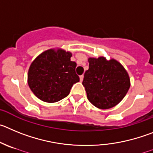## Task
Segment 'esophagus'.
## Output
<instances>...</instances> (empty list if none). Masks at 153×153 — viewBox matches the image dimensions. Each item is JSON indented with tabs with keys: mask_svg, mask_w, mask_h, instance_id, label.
Masks as SVG:
<instances>
[{
	"mask_svg": "<svg viewBox=\"0 0 153 153\" xmlns=\"http://www.w3.org/2000/svg\"><path fill=\"white\" fill-rule=\"evenodd\" d=\"M83 78H84V75H80V81H81V82L83 81Z\"/></svg>",
	"mask_w": 153,
	"mask_h": 153,
	"instance_id": "esophagus-1",
	"label": "esophagus"
}]
</instances>
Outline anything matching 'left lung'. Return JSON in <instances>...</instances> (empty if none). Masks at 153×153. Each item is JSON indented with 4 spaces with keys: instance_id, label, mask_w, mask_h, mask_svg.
<instances>
[{
    "instance_id": "left-lung-1",
    "label": "left lung",
    "mask_w": 153,
    "mask_h": 153,
    "mask_svg": "<svg viewBox=\"0 0 153 153\" xmlns=\"http://www.w3.org/2000/svg\"><path fill=\"white\" fill-rule=\"evenodd\" d=\"M82 85L88 100L100 109H109L119 104L130 86L127 71L119 62L104 57L89 58Z\"/></svg>"
}]
</instances>
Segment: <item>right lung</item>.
Segmentation results:
<instances>
[{
  "label": "right lung",
  "mask_w": 153,
  "mask_h": 153,
  "mask_svg": "<svg viewBox=\"0 0 153 153\" xmlns=\"http://www.w3.org/2000/svg\"><path fill=\"white\" fill-rule=\"evenodd\" d=\"M71 53L61 49H48L30 65L28 85L39 99L47 103L57 102L70 93L79 82L75 73L77 64L71 61Z\"/></svg>",
  "instance_id": "1"
}]
</instances>
